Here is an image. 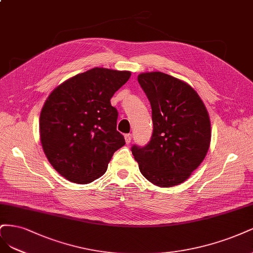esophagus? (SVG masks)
I'll return each mask as SVG.
<instances>
[{"instance_id":"34e87169","label":"esophagus","mask_w":253,"mask_h":253,"mask_svg":"<svg viewBox=\"0 0 253 253\" xmlns=\"http://www.w3.org/2000/svg\"><path fill=\"white\" fill-rule=\"evenodd\" d=\"M131 138H132V134H131V133L125 134V141H126L127 144H129L130 142H131Z\"/></svg>"}]
</instances>
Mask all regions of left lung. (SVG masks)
Instances as JSON below:
<instances>
[{"label":"left lung","mask_w":253,"mask_h":253,"mask_svg":"<svg viewBox=\"0 0 253 253\" xmlns=\"http://www.w3.org/2000/svg\"><path fill=\"white\" fill-rule=\"evenodd\" d=\"M137 81L151 105L153 131L147 145H133L131 152L149 182L160 187L181 184L209 149L207 109L193 88L166 73H141Z\"/></svg>","instance_id":"left-lung-1"}]
</instances>
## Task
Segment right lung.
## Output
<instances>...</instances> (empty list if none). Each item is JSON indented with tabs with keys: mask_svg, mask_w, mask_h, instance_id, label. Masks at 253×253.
Segmentation results:
<instances>
[{
	"mask_svg": "<svg viewBox=\"0 0 253 253\" xmlns=\"http://www.w3.org/2000/svg\"><path fill=\"white\" fill-rule=\"evenodd\" d=\"M130 76L95 67L48 96L40 116L41 143L52 167L68 181L88 184L101 177L113 153L125 145L110 99Z\"/></svg>",
	"mask_w": 253,
	"mask_h": 253,
	"instance_id": "1",
	"label": "right lung"
}]
</instances>
